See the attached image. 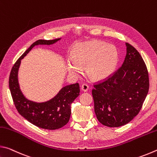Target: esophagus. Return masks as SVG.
<instances>
[{"label":"esophagus","mask_w":157,"mask_h":157,"mask_svg":"<svg viewBox=\"0 0 157 157\" xmlns=\"http://www.w3.org/2000/svg\"><path fill=\"white\" fill-rule=\"evenodd\" d=\"M81 89L82 91L86 92L89 90V86L86 84H83L81 86Z\"/></svg>","instance_id":"1"}]
</instances>
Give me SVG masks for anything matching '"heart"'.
<instances>
[{"label":"heart","instance_id":"obj_1","mask_svg":"<svg viewBox=\"0 0 157 157\" xmlns=\"http://www.w3.org/2000/svg\"><path fill=\"white\" fill-rule=\"evenodd\" d=\"M118 62V53L113 45L105 41L92 40L79 43L71 51V60L66 62V68L73 75H78L79 68H86L89 78L102 81L115 72Z\"/></svg>","mask_w":157,"mask_h":157}]
</instances>
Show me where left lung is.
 <instances>
[{
	"mask_svg": "<svg viewBox=\"0 0 157 157\" xmlns=\"http://www.w3.org/2000/svg\"><path fill=\"white\" fill-rule=\"evenodd\" d=\"M124 62L112 76L95 84L94 111L103 125L118 127L129 123L141 109L149 90L147 69L139 52L126 43Z\"/></svg>",
	"mask_w": 157,
	"mask_h": 157,
	"instance_id": "obj_1",
	"label": "left lung"
}]
</instances>
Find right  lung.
<instances>
[{
  "mask_svg": "<svg viewBox=\"0 0 157 157\" xmlns=\"http://www.w3.org/2000/svg\"><path fill=\"white\" fill-rule=\"evenodd\" d=\"M61 38L53 40L40 39L31 45L13 66L9 78V87L18 112L32 124L42 129L55 130L68 123L71 114V105L79 95L78 83L67 85L54 98L44 102H36L26 98L21 92L18 80L21 61L37 45H52Z\"/></svg>",
  "mask_w": 157,
  "mask_h": 157,
  "instance_id": "add662e5",
  "label": "right lung"
}]
</instances>
